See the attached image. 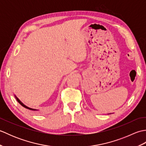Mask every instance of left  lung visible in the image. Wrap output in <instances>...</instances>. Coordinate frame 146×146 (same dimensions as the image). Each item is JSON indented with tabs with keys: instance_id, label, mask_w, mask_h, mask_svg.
Wrapping results in <instances>:
<instances>
[{
	"instance_id": "8db88e82",
	"label": "left lung",
	"mask_w": 146,
	"mask_h": 146,
	"mask_svg": "<svg viewBox=\"0 0 146 146\" xmlns=\"http://www.w3.org/2000/svg\"><path fill=\"white\" fill-rule=\"evenodd\" d=\"M108 114H111V113H108Z\"/></svg>"
}]
</instances>
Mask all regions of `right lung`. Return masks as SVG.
<instances>
[{"label":"right lung","mask_w":146,"mask_h":146,"mask_svg":"<svg viewBox=\"0 0 146 146\" xmlns=\"http://www.w3.org/2000/svg\"><path fill=\"white\" fill-rule=\"evenodd\" d=\"M14 97H15V99H16V100H17V101L19 102V104H21L23 107L27 108V109H29V110H33V111H38V110H38V109H35V108H30V107H27L26 105H24V104L23 103V102H22L19 100V98L17 97L16 95H14Z\"/></svg>","instance_id":"right-lung-1"}]
</instances>
